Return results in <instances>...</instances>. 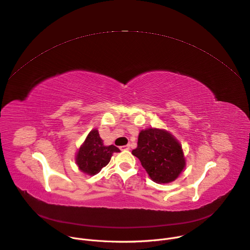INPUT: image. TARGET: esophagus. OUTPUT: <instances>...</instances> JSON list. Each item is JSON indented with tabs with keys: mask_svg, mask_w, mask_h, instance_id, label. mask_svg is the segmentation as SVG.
Masks as SVG:
<instances>
[{
	"mask_svg": "<svg viewBox=\"0 0 250 250\" xmlns=\"http://www.w3.org/2000/svg\"><path fill=\"white\" fill-rule=\"evenodd\" d=\"M129 147H130V146H129V145H126V146H121L120 148H121L122 150H127V149H129Z\"/></svg>",
	"mask_w": 250,
	"mask_h": 250,
	"instance_id": "1",
	"label": "esophagus"
}]
</instances>
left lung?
I'll return each mask as SVG.
<instances>
[{"label": "left lung", "mask_w": 250, "mask_h": 250, "mask_svg": "<svg viewBox=\"0 0 250 250\" xmlns=\"http://www.w3.org/2000/svg\"><path fill=\"white\" fill-rule=\"evenodd\" d=\"M131 153L139 158L150 178L157 184L171 183L186 166L181 146L164 129L142 130L138 146Z\"/></svg>", "instance_id": "1"}]
</instances>
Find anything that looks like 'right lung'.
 <instances>
[{"mask_svg": "<svg viewBox=\"0 0 250 250\" xmlns=\"http://www.w3.org/2000/svg\"><path fill=\"white\" fill-rule=\"evenodd\" d=\"M119 151L120 149L112 145L104 146L98 129H93L80 147L76 161L82 171L95 175L109 163L112 153Z\"/></svg>", "mask_w": 250, "mask_h": 250, "instance_id": "add662e5", "label": "right lung"}]
</instances>
